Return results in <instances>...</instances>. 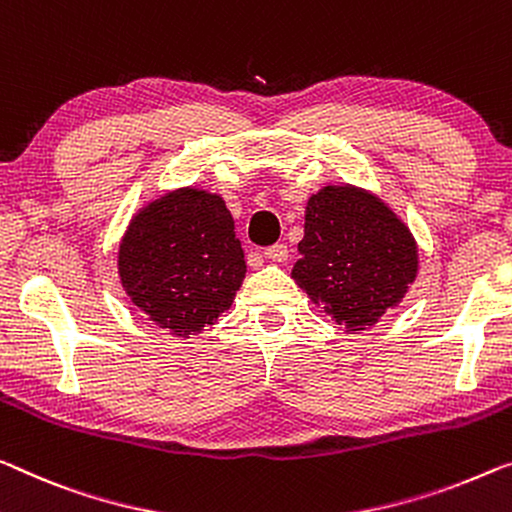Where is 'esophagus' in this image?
Here are the masks:
<instances>
[{"label": "esophagus", "mask_w": 512, "mask_h": 512, "mask_svg": "<svg viewBox=\"0 0 512 512\" xmlns=\"http://www.w3.org/2000/svg\"><path fill=\"white\" fill-rule=\"evenodd\" d=\"M288 256H290V251L286 245H272L265 249V258H270V261L283 263V261H288Z\"/></svg>", "instance_id": "34e87169"}]
</instances>
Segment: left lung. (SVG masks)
Segmentation results:
<instances>
[{
    "mask_svg": "<svg viewBox=\"0 0 512 512\" xmlns=\"http://www.w3.org/2000/svg\"><path fill=\"white\" fill-rule=\"evenodd\" d=\"M293 279L348 332L371 327L416 277L407 226L357 187H325L306 203Z\"/></svg>",
    "mask_w": 512,
    "mask_h": 512,
    "instance_id": "left-lung-1",
    "label": "left lung"
}]
</instances>
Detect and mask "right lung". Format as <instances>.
<instances>
[{
  "mask_svg": "<svg viewBox=\"0 0 512 512\" xmlns=\"http://www.w3.org/2000/svg\"><path fill=\"white\" fill-rule=\"evenodd\" d=\"M222 196L183 190L132 219L119 251L125 293L178 336L201 332L233 302L247 265Z\"/></svg>",
  "mask_w": 512,
  "mask_h": 512,
  "instance_id": "add662e5",
  "label": "right lung"
}]
</instances>
